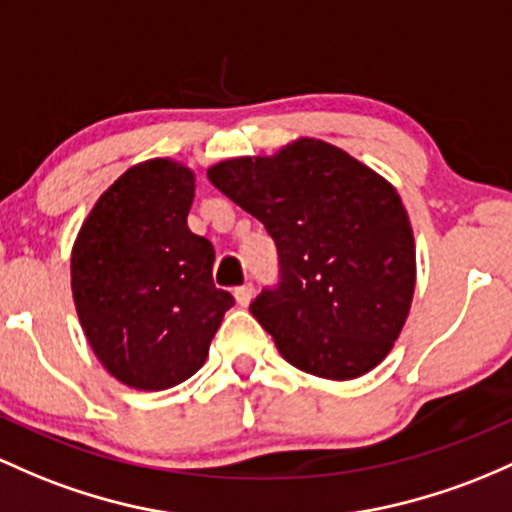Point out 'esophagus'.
<instances>
[{"instance_id":"esophagus-1","label":"esophagus","mask_w":512,"mask_h":512,"mask_svg":"<svg viewBox=\"0 0 512 512\" xmlns=\"http://www.w3.org/2000/svg\"><path fill=\"white\" fill-rule=\"evenodd\" d=\"M233 294H235V301H238V306H247V303L252 301V294H255V286L243 284V286H238Z\"/></svg>"}]
</instances>
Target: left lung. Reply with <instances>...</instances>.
<instances>
[{
  "label": "left lung",
  "instance_id": "obj_1",
  "mask_svg": "<svg viewBox=\"0 0 512 512\" xmlns=\"http://www.w3.org/2000/svg\"><path fill=\"white\" fill-rule=\"evenodd\" d=\"M206 174L277 245L279 284L250 311L286 362L345 381L389 355L411 311L415 243L406 206L381 174L316 138Z\"/></svg>",
  "mask_w": 512,
  "mask_h": 512
}]
</instances>
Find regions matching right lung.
Instances as JSON below:
<instances>
[{
  "label": "right lung",
  "mask_w": 512,
  "mask_h": 512,
  "mask_svg": "<svg viewBox=\"0 0 512 512\" xmlns=\"http://www.w3.org/2000/svg\"><path fill=\"white\" fill-rule=\"evenodd\" d=\"M194 172L165 157L99 196L72 247V299L106 372L140 391L201 369L233 296L213 284V245L187 226Z\"/></svg>",
  "instance_id": "add662e5"
}]
</instances>
